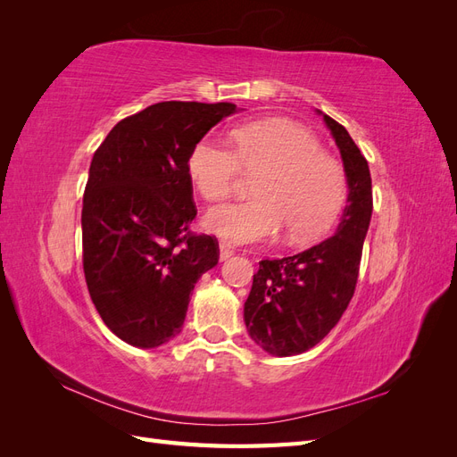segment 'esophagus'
Masks as SVG:
<instances>
[{"mask_svg":"<svg viewBox=\"0 0 457 457\" xmlns=\"http://www.w3.org/2000/svg\"><path fill=\"white\" fill-rule=\"evenodd\" d=\"M232 255H234L232 247H230L228 244H225V242H220V244H219V259H220V261H227V259L232 257Z\"/></svg>","mask_w":457,"mask_h":457,"instance_id":"esophagus-1","label":"esophagus"}]
</instances>
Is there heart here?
<instances>
[{"label": "heart", "instance_id": "1", "mask_svg": "<svg viewBox=\"0 0 457 457\" xmlns=\"http://www.w3.org/2000/svg\"><path fill=\"white\" fill-rule=\"evenodd\" d=\"M234 150L213 139L192 148L187 171L198 195L223 200L240 168L262 173L253 202L223 204L204 217L205 230L228 244H307L329 230L347 195L341 163L322 152L305 128L289 120L250 121L232 131Z\"/></svg>", "mask_w": 457, "mask_h": 457}]
</instances>
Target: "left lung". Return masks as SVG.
<instances>
[{
  "label": "left lung",
  "mask_w": 457,
  "mask_h": 457,
  "mask_svg": "<svg viewBox=\"0 0 457 457\" xmlns=\"http://www.w3.org/2000/svg\"><path fill=\"white\" fill-rule=\"evenodd\" d=\"M339 148L347 205L334 237L282 259H265L244 303V322L255 345L272 356L301 354L320 343L347 309L361 269L371 219L368 162L341 123L320 110Z\"/></svg>",
  "instance_id": "8db88e82"
}]
</instances>
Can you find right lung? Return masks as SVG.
Listing matches in <instances>:
<instances>
[{
  "label": "right lung",
  "mask_w": 457,
  "mask_h": 457,
  "mask_svg": "<svg viewBox=\"0 0 457 457\" xmlns=\"http://www.w3.org/2000/svg\"><path fill=\"white\" fill-rule=\"evenodd\" d=\"M232 103L165 101L118 121L91 160L81 210L93 305L116 337L156 349L181 334L192 289L219 261L196 217L187 163Z\"/></svg>",
  "instance_id": "add662e5"
}]
</instances>
